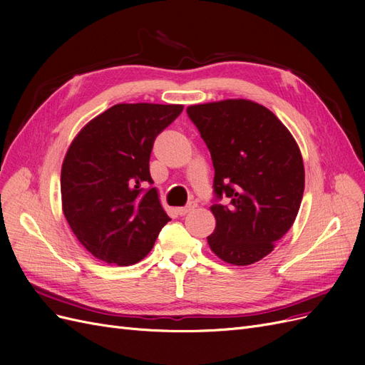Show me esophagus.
<instances>
[{
    "mask_svg": "<svg viewBox=\"0 0 365 365\" xmlns=\"http://www.w3.org/2000/svg\"><path fill=\"white\" fill-rule=\"evenodd\" d=\"M195 208H196V204H195V202H192V204L185 205V207H180V208H178V213H180L181 216H185L187 213H190L192 210H195Z\"/></svg>",
    "mask_w": 365,
    "mask_h": 365,
    "instance_id": "34e87169",
    "label": "esophagus"
}]
</instances>
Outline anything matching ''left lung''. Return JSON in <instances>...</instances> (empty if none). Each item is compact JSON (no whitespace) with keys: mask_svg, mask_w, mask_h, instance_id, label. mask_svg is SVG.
Here are the masks:
<instances>
[{"mask_svg":"<svg viewBox=\"0 0 365 365\" xmlns=\"http://www.w3.org/2000/svg\"><path fill=\"white\" fill-rule=\"evenodd\" d=\"M187 114L212 155L215 193L228 202L210 207L216 228L210 250L247 267L275 248L292 227L304 192L300 148L282 121L245 98L192 105Z\"/></svg>","mask_w":365,"mask_h":365,"instance_id":"left-lung-1","label":"left lung"}]
</instances>
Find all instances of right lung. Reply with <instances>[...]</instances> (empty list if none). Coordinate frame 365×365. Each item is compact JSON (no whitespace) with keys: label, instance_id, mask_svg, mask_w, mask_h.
I'll list each match as a JSON object with an SVG mask.
<instances>
[{"label":"right lung","instance_id":"obj_1","mask_svg":"<svg viewBox=\"0 0 365 365\" xmlns=\"http://www.w3.org/2000/svg\"><path fill=\"white\" fill-rule=\"evenodd\" d=\"M182 105L118 103L81 129L61 170L62 212L77 240L98 260L129 267L145 259L170 217L153 182V141Z\"/></svg>","mask_w":365,"mask_h":365}]
</instances>
